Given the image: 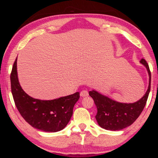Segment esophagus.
I'll list each match as a JSON object with an SVG mask.
<instances>
[{
  "label": "esophagus",
  "mask_w": 158,
  "mask_h": 158,
  "mask_svg": "<svg viewBox=\"0 0 158 158\" xmlns=\"http://www.w3.org/2000/svg\"><path fill=\"white\" fill-rule=\"evenodd\" d=\"M88 95H89V93L87 90H82V91L80 92V96L82 97H86Z\"/></svg>",
  "instance_id": "1"
}]
</instances>
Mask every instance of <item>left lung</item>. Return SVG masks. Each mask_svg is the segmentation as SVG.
I'll return each mask as SVG.
<instances>
[{
	"label": "left lung",
	"mask_w": 158,
	"mask_h": 158,
	"mask_svg": "<svg viewBox=\"0 0 158 158\" xmlns=\"http://www.w3.org/2000/svg\"><path fill=\"white\" fill-rule=\"evenodd\" d=\"M140 62L145 66L149 74V86L146 93L138 101L133 103L117 102L93 89L89 95L93 98L97 107L96 119L98 125L108 130H120L135 122L145 107L151 89V72L145 60Z\"/></svg>",
	"instance_id": "left-lung-1"
}]
</instances>
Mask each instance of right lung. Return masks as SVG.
I'll return each instance as SVG.
<instances>
[{
	"instance_id": "obj_1",
	"label": "right lung",
	"mask_w": 158,
	"mask_h": 158,
	"mask_svg": "<svg viewBox=\"0 0 158 158\" xmlns=\"http://www.w3.org/2000/svg\"><path fill=\"white\" fill-rule=\"evenodd\" d=\"M11 86L17 109L26 122L43 132H56L66 126L73 115L79 92L50 100L35 99L28 95L19 84L17 58L11 73Z\"/></svg>"
}]
</instances>
